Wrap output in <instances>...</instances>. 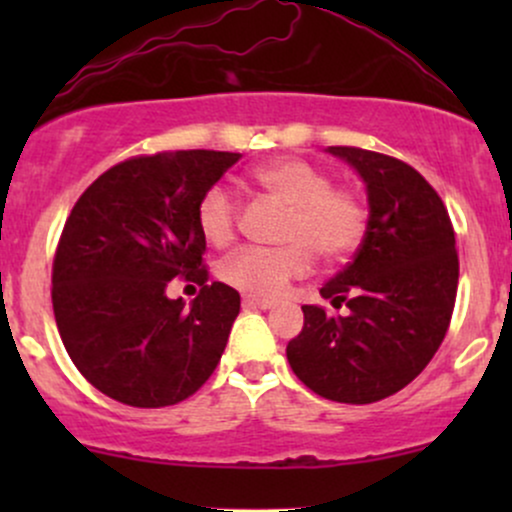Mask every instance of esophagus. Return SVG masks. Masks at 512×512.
Here are the masks:
<instances>
[{
    "instance_id": "1",
    "label": "esophagus",
    "mask_w": 512,
    "mask_h": 512,
    "mask_svg": "<svg viewBox=\"0 0 512 512\" xmlns=\"http://www.w3.org/2000/svg\"><path fill=\"white\" fill-rule=\"evenodd\" d=\"M243 305H245V308L267 310V308H272L274 301H272V298H262V296H243Z\"/></svg>"
}]
</instances>
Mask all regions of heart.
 I'll list each match as a JSON object with an SVG mask.
<instances>
[{"label": "heart", "instance_id": "b5f03b06", "mask_svg": "<svg viewBox=\"0 0 512 512\" xmlns=\"http://www.w3.org/2000/svg\"><path fill=\"white\" fill-rule=\"evenodd\" d=\"M262 195L284 204L279 248H245L226 257L219 276L250 296H276L291 279L313 269L315 252L342 262L361 248L368 233V204L354 187L332 185L327 170L303 158H274L250 170ZM238 202L231 190L211 185L197 204V226L216 248L231 243L238 228Z\"/></svg>", "mask_w": 512, "mask_h": 512}]
</instances>
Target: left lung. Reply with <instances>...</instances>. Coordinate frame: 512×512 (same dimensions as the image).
Instances as JSON below:
<instances>
[{"label": "left lung", "instance_id": "1", "mask_svg": "<svg viewBox=\"0 0 512 512\" xmlns=\"http://www.w3.org/2000/svg\"><path fill=\"white\" fill-rule=\"evenodd\" d=\"M327 151L366 182L368 233L354 260L320 289L349 313L303 305V330L286 358L315 395L370 404L407 387L443 344L460 260L448 209L419 170L356 146Z\"/></svg>", "mask_w": 512, "mask_h": 512}]
</instances>
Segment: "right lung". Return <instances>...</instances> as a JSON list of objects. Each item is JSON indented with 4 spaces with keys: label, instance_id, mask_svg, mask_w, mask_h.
<instances>
[{
    "label": "right lung",
    "instance_id": "1",
    "mask_svg": "<svg viewBox=\"0 0 512 512\" xmlns=\"http://www.w3.org/2000/svg\"><path fill=\"white\" fill-rule=\"evenodd\" d=\"M240 154L161 151L105 170L74 204L52 262V310L79 373L129 407L192 397L219 366L240 293L204 267L197 204ZM195 280L187 311L170 278Z\"/></svg>",
    "mask_w": 512,
    "mask_h": 512
}]
</instances>
